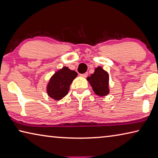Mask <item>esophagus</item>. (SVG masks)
<instances>
[{
    "label": "esophagus",
    "instance_id": "34e87169",
    "mask_svg": "<svg viewBox=\"0 0 158 158\" xmlns=\"http://www.w3.org/2000/svg\"><path fill=\"white\" fill-rule=\"evenodd\" d=\"M87 75H88V73H85L81 74V75H80V76H81L82 77H86L87 76Z\"/></svg>",
    "mask_w": 158,
    "mask_h": 158
}]
</instances>
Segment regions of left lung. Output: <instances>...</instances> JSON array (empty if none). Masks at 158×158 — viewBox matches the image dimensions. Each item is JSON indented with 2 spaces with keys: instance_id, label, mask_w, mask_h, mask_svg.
<instances>
[{
  "instance_id": "left-lung-1",
  "label": "left lung",
  "mask_w": 158,
  "mask_h": 158,
  "mask_svg": "<svg viewBox=\"0 0 158 158\" xmlns=\"http://www.w3.org/2000/svg\"><path fill=\"white\" fill-rule=\"evenodd\" d=\"M87 81L92 87L94 92L100 96H106L109 94V75L101 66L95 69V71Z\"/></svg>"
}]
</instances>
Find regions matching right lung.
<instances>
[{"mask_svg":"<svg viewBox=\"0 0 158 158\" xmlns=\"http://www.w3.org/2000/svg\"><path fill=\"white\" fill-rule=\"evenodd\" d=\"M77 73L64 66L57 71L47 85V93L50 97L59 101L67 94L71 82L76 78Z\"/></svg>","mask_w":158,"mask_h":158,"instance_id":"1","label":"right lung"}]
</instances>
